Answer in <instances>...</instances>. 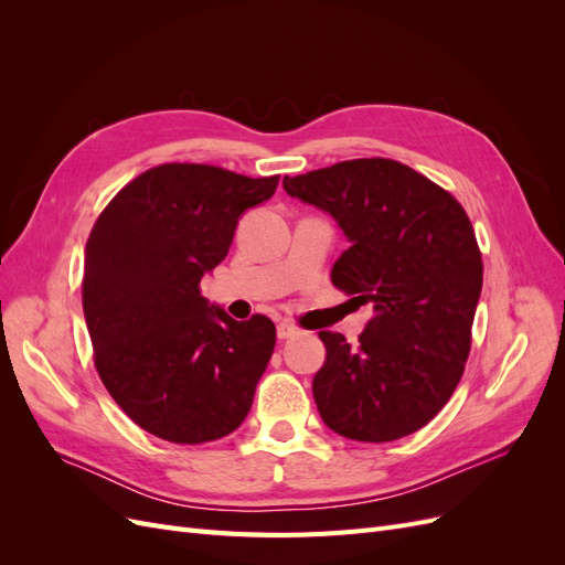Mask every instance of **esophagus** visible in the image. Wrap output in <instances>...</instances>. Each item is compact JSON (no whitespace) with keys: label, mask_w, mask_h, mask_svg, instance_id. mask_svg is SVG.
<instances>
[{"label":"esophagus","mask_w":565,"mask_h":565,"mask_svg":"<svg viewBox=\"0 0 565 565\" xmlns=\"http://www.w3.org/2000/svg\"><path fill=\"white\" fill-rule=\"evenodd\" d=\"M299 330L295 328L292 322H287V320H282V322H278V339H289V337H295Z\"/></svg>","instance_id":"esophagus-1"}]
</instances>
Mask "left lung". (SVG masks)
Masks as SVG:
<instances>
[{
    "mask_svg": "<svg viewBox=\"0 0 565 565\" xmlns=\"http://www.w3.org/2000/svg\"><path fill=\"white\" fill-rule=\"evenodd\" d=\"M282 188L344 231L349 249L332 266V285L374 311L355 347L320 332L328 355L313 398L322 422L363 443L415 434L450 401L471 349L483 262L467 212L384 158L285 177Z\"/></svg>",
    "mask_w": 565,
    "mask_h": 565,
    "instance_id": "1",
    "label": "left lung"
}]
</instances>
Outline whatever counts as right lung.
<instances>
[{
  "mask_svg": "<svg viewBox=\"0 0 565 565\" xmlns=\"http://www.w3.org/2000/svg\"><path fill=\"white\" fill-rule=\"evenodd\" d=\"M278 177L160 164L100 212L84 249L82 306L113 401L172 443L224 438L247 417L276 347L266 316L233 320L200 295L226 259L241 216Z\"/></svg>",
  "mask_w": 565,
  "mask_h": 565,
  "instance_id": "1",
  "label": "right lung"
}]
</instances>
